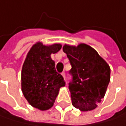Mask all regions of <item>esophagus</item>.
Returning <instances> with one entry per match:
<instances>
[{
	"label": "esophagus",
	"instance_id": "obj_1",
	"mask_svg": "<svg viewBox=\"0 0 126 126\" xmlns=\"http://www.w3.org/2000/svg\"><path fill=\"white\" fill-rule=\"evenodd\" d=\"M61 75H62V76L63 77V79H64V80H65V73L63 72V73H61Z\"/></svg>",
	"mask_w": 126,
	"mask_h": 126
}]
</instances>
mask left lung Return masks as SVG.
<instances>
[{
  "label": "left lung",
  "mask_w": 126,
  "mask_h": 126,
  "mask_svg": "<svg viewBox=\"0 0 126 126\" xmlns=\"http://www.w3.org/2000/svg\"><path fill=\"white\" fill-rule=\"evenodd\" d=\"M63 50L72 66L70 73L73 80L68 88L73 106L84 112L95 109L107 91L110 65L93 47L84 43L78 46L65 44Z\"/></svg>",
  "instance_id": "left-lung-1"
}]
</instances>
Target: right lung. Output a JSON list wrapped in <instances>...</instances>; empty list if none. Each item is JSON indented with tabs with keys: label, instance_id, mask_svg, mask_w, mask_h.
I'll use <instances>...</instances> for the list:
<instances>
[{
	"label": "right lung",
	"instance_id": "right-lung-1",
	"mask_svg": "<svg viewBox=\"0 0 126 126\" xmlns=\"http://www.w3.org/2000/svg\"><path fill=\"white\" fill-rule=\"evenodd\" d=\"M61 47L59 43L45 45L37 42L29 50L23 64L21 91L29 105L40 110L51 108L60 88L65 84L51 58V54Z\"/></svg>",
	"mask_w": 126,
	"mask_h": 126
}]
</instances>
